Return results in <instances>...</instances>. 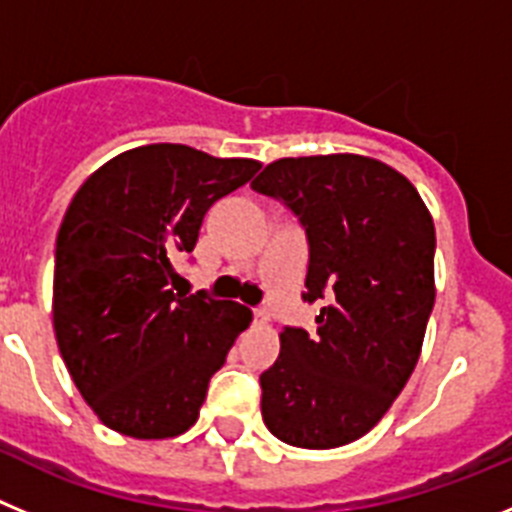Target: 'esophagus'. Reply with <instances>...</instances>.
<instances>
[{"mask_svg":"<svg viewBox=\"0 0 512 512\" xmlns=\"http://www.w3.org/2000/svg\"><path fill=\"white\" fill-rule=\"evenodd\" d=\"M253 320L259 325H266L269 323V310H253Z\"/></svg>","mask_w":512,"mask_h":512,"instance_id":"1","label":"esophagus"}]
</instances>
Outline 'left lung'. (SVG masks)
<instances>
[{
  "label": "left lung",
  "instance_id": "1",
  "mask_svg": "<svg viewBox=\"0 0 512 512\" xmlns=\"http://www.w3.org/2000/svg\"><path fill=\"white\" fill-rule=\"evenodd\" d=\"M251 187L300 217L307 302L318 330L284 328L261 374V415L279 441L336 449L366 436L408 384L436 302V228L418 189L359 153L279 158Z\"/></svg>",
  "mask_w": 512,
  "mask_h": 512
}]
</instances>
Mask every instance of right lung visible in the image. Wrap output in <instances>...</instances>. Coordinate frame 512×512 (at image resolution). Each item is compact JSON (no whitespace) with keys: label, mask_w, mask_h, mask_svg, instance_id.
Masks as SVG:
<instances>
[{"label":"right lung","mask_w":512,"mask_h":512,"mask_svg":"<svg viewBox=\"0 0 512 512\" xmlns=\"http://www.w3.org/2000/svg\"><path fill=\"white\" fill-rule=\"evenodd\" d=\"M261 169L182 143L130 148L74 194L56 238L53 330L99 420L140 441L200 418L212 374L253 312L174 295V253L194 251L205 212Z\"/></svg>","instance_id":"obj_1"}]
</instances>
